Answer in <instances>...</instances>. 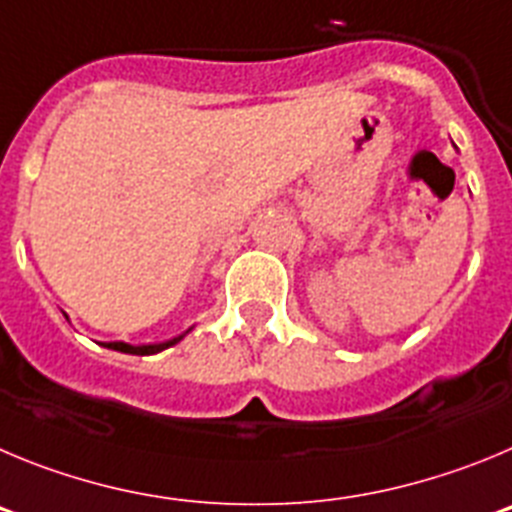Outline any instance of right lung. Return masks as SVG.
I'll list each match as a JSON object with an SVG mask.
<instances>
[{"label": "right lung", "mask_w": 512, "mask_h": 512, "mask_svg": "<svg viewBox=\"0 0 512 512\" xmlns=\"http://www.w3.org/2000/svg\"><path fill=\"white\" fill-rule=\"evenodd\" d=\"M191 331V329H188ZM186 331V334H188ZM186 334L181 336H173V339H168V342H160V344H127V342H107V344H101V347H107V349H114V352H124V354H137V357H145V354H158L163 352V349L173 347V344H178Z\"/></svg>", "instance_id": "add662e5"}]
</instances>
